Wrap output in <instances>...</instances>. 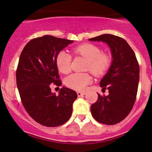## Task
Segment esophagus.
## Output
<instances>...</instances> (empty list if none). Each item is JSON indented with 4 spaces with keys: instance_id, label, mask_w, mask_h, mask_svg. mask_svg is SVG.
<instances>
[{
    "instance_id": "obj_1",
    "label": "esophagus",
    "mask_w": 152,
    "mask_h": 152,
    "mask_svg": "<svg viewBox=\"0 0 152 152\" xmlns=\"http://www.w3.org/2000/svg\"><path fill=\"white\" fill-rule=\"evenodd\" d=\"M85 94H86V93H85V92H81V91H78V92H77L78 96H81L84 95Z\"/></svg>"
}]
</instances>
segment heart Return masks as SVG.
<instances>
[{
    "label": "heart",
    "mask_w": 152,
    "mask_h": 152,
    "mask_svg": "<svg viewBox=\"0 0 152 152\" xmlns=\"http://www.w3.org/2000/svg\"><path fill=\"white\" fill-rule=\"evenodd\" d=\"M73 53L87 59L86 70L90 71L96 76L105 74L111 65L109 56L102 53L100 48L92 43H83L73 48ZM56 64L59 71L67 74L71 70V55L61 50L57 54ZM91 81V76L88 73H74L66 78L65 84L71 89L81 91L84 90Z\"/></svg>",
    "instance_id": "b5f03b06"
}]
</instances>
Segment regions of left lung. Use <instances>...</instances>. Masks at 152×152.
Wrapping results in <instances>:
<instances>
[{
  "instance_id": "obj_1",
  "label": "left lung",
  "mask_w": 152,
  "mask_h": 152,
  "mask_svg": "<svg viewBox=\"0 0 152 152\" xmlns=\"http://www.w3.org/2000/svg\"><path fill=\"white\" fill-rule=\"evenodd\" d=\"M109 45L112 63L100 81L103 90L109 95L98 94V100L91 106L93 117L99 123L114 125L128 116L137 98L139 81V66L134 50L124 39L111 34H103L90 38Z\"/></svg>"
}]
</instances>
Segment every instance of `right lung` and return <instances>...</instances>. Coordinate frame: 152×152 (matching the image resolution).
Here are the masks:
<instances>
[{
    "mask_svg": "<svg viewBox=\"0 0 152 152\" xmlns=\"http://www.w3.org/2000/svg\"><path fill=\"white\" fill-rule=\"evenodd\" d=\"M73 41L46 35L29 41L23 49L16 70V83L26 111L43 126L65 124L72 114L77 99L75 91L63 87L58 95L50 85L61 86L56 58Z\"/></svg>",
    "mask_w": 152,
    "mask_h": 152,
    "instance_id": "1",
    "label": "right lung"
}]
</instances>
